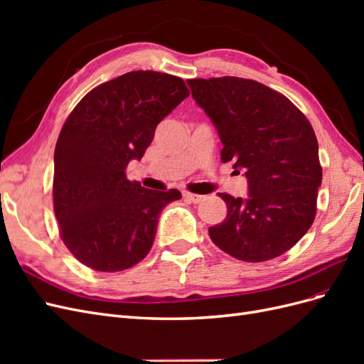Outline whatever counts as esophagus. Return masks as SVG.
Returning a JSON list of instances; mask_svg holds the SVG:
<instances>
[{"instance_id": "obj_1", "label": "esophagus", "mask_w": 364, "mask_h": 364, "mask_svg": "<svg viewBox=\"0 0 364 364\" xmlns=\"http://www.w3.org/2000/svg\"><path fill=\"white\" fill-rule=\"evenodd\" d=\"M182 194H183V199H186L188 202H193V203H199V202L203 199V196L194 194V193H188V191H183Z\"/></svg>"}]
</instances>
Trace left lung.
I'll return each instance as SVG.
<instances>
[{
    "mask_svg": "<svg viewBox=\"0 0 364 364\" xmlns=\"http://www.w3.org/2000/svg\"><path fill=\"white\" fill-rule=\"evenodd\" d=\"M186 83L218 132L222 161H232L247 178V199L218 193L228 214L208 229L209 237L241 261L282 255L316 217L322 167L310 121L287 97L255 80L226 75Z\"/></svg>",
    "mask_w": 364,
    "mask_h": 364,
    "instance_id": "obj_1",
    "label": "left lung"
}]
</instances>
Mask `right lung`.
<instances>
[{
  "mask_svg": "<svg viewBox=\"0 0 364 364\" xmlns=\"http://www.w3.org/2000/svg\"><path fill=\"white\" fill-rule=\"evenodd\" d=\"M188 95L181 77L130 71L94 87L65 121L54 150V214L65 246L86 267L121 272L147 257L161 211L182 196L147 190L126 168Z\"/></svg>",
  "mask_w": 364,
  "mask_h": 364,
  "instance_id": "obj_1",
  "label": "right lung"
}]
</instances>
